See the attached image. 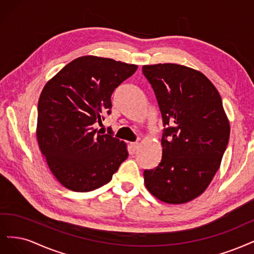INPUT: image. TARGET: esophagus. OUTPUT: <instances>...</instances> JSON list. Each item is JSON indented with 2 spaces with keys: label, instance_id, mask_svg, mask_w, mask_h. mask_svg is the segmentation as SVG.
Masks as SVG:
<instances>
[{
  "label": "esophagus",
  "instance_id": "esophagus-1",
  "mask_svg": "<svg viewBox=\"0 0 254 254\" xmlns=\"http://www.w3.org/2000/svg\"><path fill=\"white\" fill-rule=\"evenodd\" d=\"M139 142H130V148H132L133 151H136L139 149Z\"/></svg>",
  "mask_w": 254,
  "mask_h": 254
}]
</instances>
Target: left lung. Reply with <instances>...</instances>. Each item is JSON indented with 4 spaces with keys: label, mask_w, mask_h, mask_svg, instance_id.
<instances>
[{
    "label": "left lung",
    "mask_w": 254,
    "mask_h": 254,
    "mask_svg": "<svg viewBox=\"0 0 254 254\" xmlns=\"http://www.w3.org/2000/svg\"><path fill=\"white\" fill-rule=\"evenodd\" d=\"M163 127L162 157L144 170V184L156 198L185 203L207 189L222 162L230 125L219 93L202 72L185 65H143Z\"/></svg>",
    "instance_id": "left-lung-1"
}]
</instances>
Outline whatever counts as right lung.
<instances>
[{
	"label": "right lung",
	"instance_id": "add662e5",
	"mask_svg": "<svg viewBox=\"0 0 254 254\" xmlns=\"http://www.w3.org/2000/svg\"><path fill=\"white\" fill-rule=\"evenodd\" d=\"M137 65L96 56L72 60L45 84L38 103L37 139L54 176L88 192L108 184L127 156V144L94 127L110 115L115 88Z\"/></svg>",
	"mask_w": 254,
	"mask_h": 254
}]
</instances>
